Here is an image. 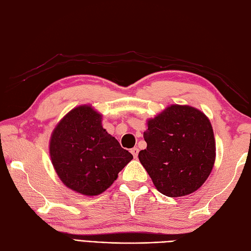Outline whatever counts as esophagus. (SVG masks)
<instances>
[{"label":"esophagus","instance_id":"esophagus-1","mask_svg":"<svg viewBox=\"0 0 251 251\" xmlns=\"http://www.w3.org/2000/svg\"><path fill=\"white\" fill-rule=\"evenodd\" d=\"M131 154L133 155V157H134V158H137V155H139V148L133 147L131 150Z\"/></svg>","mask_w":251,"mask_h":251}]
</instances>
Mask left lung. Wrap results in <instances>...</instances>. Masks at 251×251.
Here are the masks:
<instances>
[{
  "label": "left lung",
  "instance_id": "8db88e82",
  "mask_svg": "<svg viewBox=\"0 0 251 251\" xmlns=\"http://www.w3.org/2000/svg\"><path fill=\"white\" fill-rule=\"evenodd\" d=\"M147 126V147L139 152V159L157 190L168 197L197 191L216 160L208 117L192 106L171 105L148 120Z\"/></svg>",
  "mask_w": 251,
  "mask_h": 251
}]
</instances>
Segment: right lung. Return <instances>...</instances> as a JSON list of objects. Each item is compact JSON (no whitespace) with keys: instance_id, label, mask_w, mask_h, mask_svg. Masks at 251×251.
<instances>
[{"instance_id":"obj_1","label":"right lung","mask_w":251,"mask_h":251,"mask_svg":"<svg viewBox=\"0 0 251 251\" xmlns=\"http://www.w3.org/2000/svg\"><path fill=\"white\" fill-rule=\"evenodd\" d=\"M50 156L61 182L85 196L105 192L133 159L90 105L75 107L58 122L50 135Z\"/></svg>"}]
</instances>
